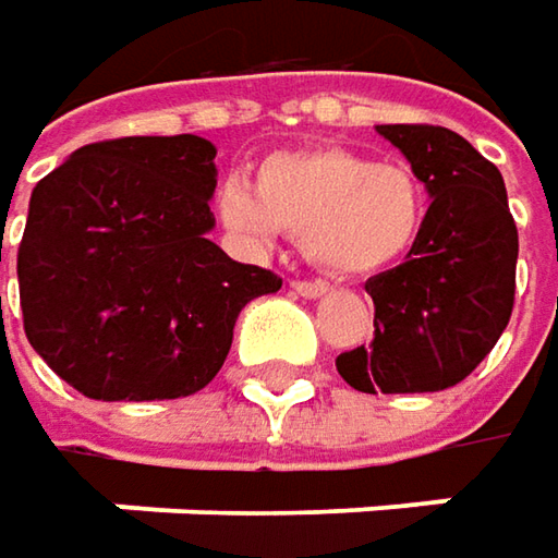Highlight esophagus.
Listing matches in <instances>:
<instances>
[{
  "instance_id": "34e87169",
  "label": "esophagus",
  "mask_w": 558,
  "mask_h": 558,
  "mask_svg": "<svg viewBox=\"0 0 558 558\" xmlns=\"http://www.w3.org/2000/svg\"><path fill=\"white\" fill-rule=\"evenodd\" d=\"M290 287H293L300 296H305V300H318V296H325L327 290H330L325 280H293Z\"/></svg>"
}]
</instances>
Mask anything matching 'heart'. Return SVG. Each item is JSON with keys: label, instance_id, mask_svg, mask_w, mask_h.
Returning a JSON list of instances; mask_svg holds the SVG:
<instances>
[{"label": "heart", "instance_id": "b5f03b06", "mask_svg": "<svg viewBox=\"0 0 558 558\" xmlns=\"http://www.w3.org/2000/svg\"><path fill=\"white\" fill-rule=\"evenodd\" d=\"M427 183L409 161H375L347 146L280 149L255 183L228 181L218 215L250 240L283 231L333 275H377L412 253L427 218Z\"/></svg>", "mask_w": 558, "mask_h": 558}]
</instances>
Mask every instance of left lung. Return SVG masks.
Masks as SVG:
<instances>
[{
	"label": "left lung",
	"instance_id": "obj_1",
	"mask_svg": "<svg viewBox=\"0 0 558 558\" xmlns=\"http://www.w3.org/2000/svg\"><path fill=\"white\" fill-rule=\"evenodd\" d=\"M427 183L430 208L405 262L368 278L375 340L337 355L362 393H434L472 375L515 303L519 231L497 165L434 124H377Z\"/></svg>",
	"mask_w": 558,
	"mask_h": 558
}]
</instances>
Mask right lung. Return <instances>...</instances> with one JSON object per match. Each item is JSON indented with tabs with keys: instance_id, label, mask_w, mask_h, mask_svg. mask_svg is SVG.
Instances as JSON below:
<instances>
[{
	"instance_id": "right-lung-1",
	"label": "right lung",
	"mask_w": 558,
	"mask_h": 558,
	"mask_svg": "<svg viewBox=\"0 0 558 558\" xmlns=\"http://www.w3.org/2000/svg\"><path fill=\"white\" fill-rule=\"evenodd\" d=\"M215 146L193 134L81 146L34 186L17 246L24 333L89 400H178L231 352L280 278L208 240Z\"/></svg>"
}]
</instances>
